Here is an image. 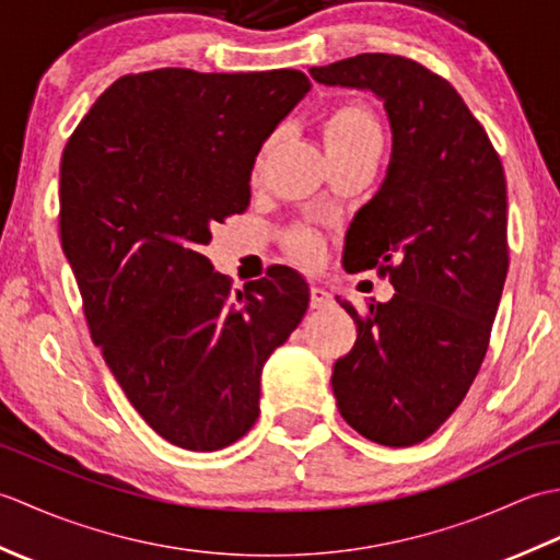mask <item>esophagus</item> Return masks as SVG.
I'll return each instance as SVG.
<instances>
[{"instance_id": "1", "label": "esophagus", "mask_w": 560, "mask_h": 560, "mask_svg": "<svg viewBox=\"0 0 560 560\" xmlns=\"http://www.w3.org/2000/svg\"><path fill=\"white\" fill-rule=\"evenodd\" d=\"M335 295H331L327 289H319V287H313L311 289V307H315V311H327V307L335 305Z\"/></svg>"}]
</instances>
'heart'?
Here are the masks:
<instances>
[{"label":"heart","mask_w":560,"mask_h":560,"mask_svg":"<svg viewBox=\"0 0 560 560\" xmlns=\"http://www.w3.org/2000/svg\"><path fill=\"white\" fill-rule=\"evenodd\" d=\"M323 135L327 153H353L363 149H380V144H383V132H380L375 115L361 103H341L335 110H329L323 122ZM269 147L271 141L259 149L257 165L265 161ZM295 249L307 259L317 253L311 237H299Z\"/></svg>","instance_id":"heart-1"}]
</instances>
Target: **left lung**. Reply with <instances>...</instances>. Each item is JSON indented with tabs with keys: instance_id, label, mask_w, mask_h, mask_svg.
<instances>
[{
	"instance_id": "left-lung-1",
	"label": "left lung",
	"mask_w": 560,
	"mask_h": 560,
	"mask_svg": "<svg viewBox=\"0 0 560 560\" xmlns=\"http://www.w3.org/2000/svg\"><path fill=\"white\" fill-rule=\"evenodd\" d=\"M311 77L371 91L389 120L385 180L343 241L347 271L377 269L395 295L365 315L331 389L353 431L387 447L433 435L489 349L508 273V192L498 153L459 93L413 59L368 52Z\"/></svg>"
}]
</instances>
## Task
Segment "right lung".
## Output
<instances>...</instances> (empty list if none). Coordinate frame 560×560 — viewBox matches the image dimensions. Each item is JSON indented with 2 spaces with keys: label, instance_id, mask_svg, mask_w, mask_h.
Returning a JSON list of instances; mask_svg holds the SVG:
<instances>
[{
  "label": "right lung",
  "instance_id": "right-lung-1",
  "mask_svg": "<svg viewBox=\"0 0 560 560\" xmlns=\"http://www.w3.org/2000/svg\"><path fill=\"white\" fill-rule=\"evenodd\" d=\"M307 91L295 69L129 74L65 147L59 235L91 337L177 447L213 452L255 425L261 368L307 311L295 269L233 293L201 253L211 225L249 207L257 153Z\"/></svg>",
  "mask_w": 560,
  "mask_h": 560
}]
</instances>
